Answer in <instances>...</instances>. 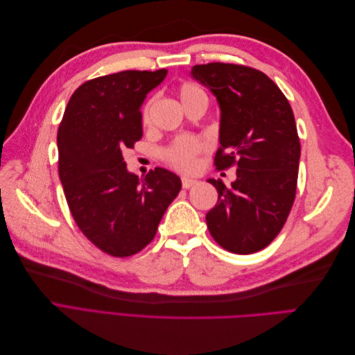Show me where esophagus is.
Segmentation results:
<instances>
[{
    "mask_svg": "<svg viewBox=\"0 0 355 355\" xmlns=\"http://www.w3.org/2000/svg\"><path fill=\"white\" fill-rule=\"evenodd\" d=\"M196 184H197L196 179L188 178V176H182V187H184V188H191V187H194Z\"/></svg>",
    "mask_w": 355,
    "mask_h": 355,
    "instance_id": "34e87169",
    "label": "esophagus"
}]
</instances>
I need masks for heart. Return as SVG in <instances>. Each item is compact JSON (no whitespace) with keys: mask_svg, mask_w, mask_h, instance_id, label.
Instances as JSON below:
<instances>
[{"mask_svg":"<svg viewBox=\"0 0 355 355\" xmlns=\"http://www.w3.org/2000/svg\"><path fill=\"white\" fill-rule=\"evenodd\" d=\"M201 94H204V92L198 87L197 84H192V83L182 84V87L179 90L182 103L194 99ZM149 110H151V102H148L145 105L144 112H142V118L145 123L149 120ZM198 151H200V144L197 141L189 137H180L173 145H170L166 149L163 155L167 159V163L173 167L180 170H191L196 164V155Z\"/></svg>","mask_w":355,"mask_h":355,"instance_id":"heart-1","label":"heart"}]
</instances>
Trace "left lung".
I'll return each mask as SVG.
<instances>
[{
  "instance_id": "left-lung-1",
  "label": "left lung",
  "mask_w": 355,
  "mask_h": 355,
  "mask_svg": "<svg viewBox=\"0 0 355 355\" xmlns=\"http://www.w3.org/2000/svg\"><path fill=\"white\" fill-rule=\"evenodd\" d=\"M191 77L216 98L220 110L216 168L237 164V179H220L207 228L225 250L249 254L270 244L293 206L300 144L292 106L261 71L232 63L191 68Z\"/></svg>"
}]
</instances>
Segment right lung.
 Here are the masks:
<instances>
[{"instance_id": "obj_1", "label": "right lung", "mask_w": 355, "mask_h": 355, "mask_svg": "<svg viewBox=\"0 0 355 355\" xmlns=\"http://www.w3.org/2000/svg\"><path fill=\"white\" fill-rule=\"evenodd\" d=\"M167 69L123 71L73 92L58 130L59 176L72 218L105 253L125 257L153 241L182 182L155 167L139 179L127 170L125 148L142 137L141 108Z\"/></svg>"}]
</instances>
